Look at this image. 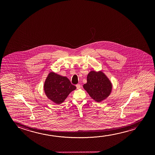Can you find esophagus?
Segmentation results:
<instances>
[{
    "instance_id": "34e87169",
    "label": "esophagus",
    "mask_w": 155,
    "mask_h": 155,
    "mask_svg": "<svg viewBox=\"0 0 155 155\" xmlns=\"http://www.w3.org/2000/svg\"><path fill=\"white\" fill-rule=\"evenodd\" d=\"M81 86L80 84H77L76 85V87L77 89H79L81 88Z\"/></svg>"
}]
</instances>
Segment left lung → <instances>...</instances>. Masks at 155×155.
Wrapping results in <instances>:
<instances>
[{"label":"left lung","mask_w":155,"mask_h":155,"mask_svg":"<svg viewBox=\"0 0 155 155\" xmlns=\"http://www.w3.org/2000/svg\"><path fill=\"white\" fill-rule=\"evenodd\" d=\"M84 88L96 102H101L110 95L112 85L103 72L91 71L87 77V83Z\"/></svg>","instance_id":"left-lung-1"}]
</instances>
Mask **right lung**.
Segmentation results:
<instances>
[{"label":"right lung","mask_w":155,"mask_h":155,"mask_svg":"<svg viewBox=\"0 0 155 155\" xmlns=\"http://www.w3.org/2000/svg\"><path fill=\"white\" fill-rule=\"evenodd\" d=\"M76 89L69 79L54 72L49 73L45 81L44 91L47 97L55 104L63 103L68 95Z\"/></svg>","instance_id":"right-lung-1"}]
</instances>
